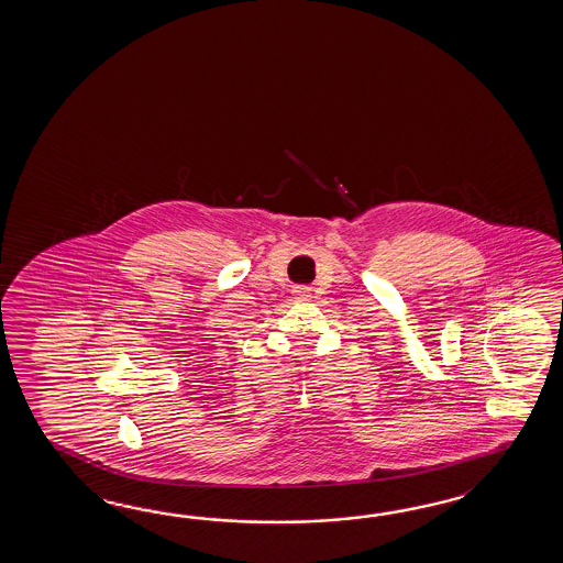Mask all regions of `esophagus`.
<instances>
[{
  "label": "esophagus",
  "instance_id": "34e87169",
  "mask_svg": "<svg viewBox=\"0 0 563 563\" xmlns=\"http://www.w3.org/2000/svg\"><path fill=\"white\" fill-rule=\"evenodd\" d=\"M294 291H296V296L303 298V296H308V291H310V289H308V287H296Z\"/></svg>",
  "mask_w": 563,
  "mask_h": 563
}]
</instances>
